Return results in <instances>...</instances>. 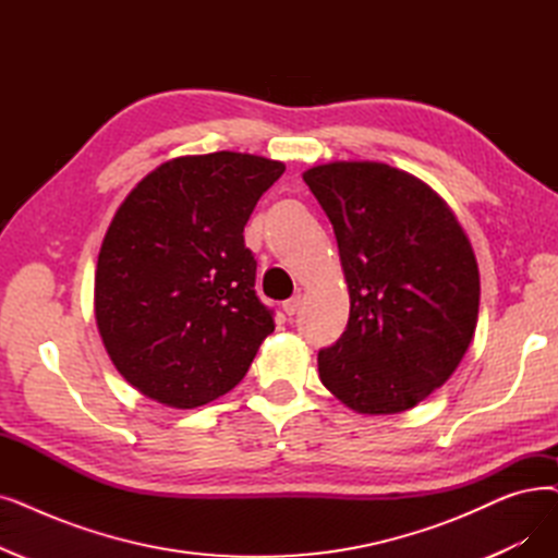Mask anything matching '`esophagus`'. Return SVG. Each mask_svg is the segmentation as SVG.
I'll list each match as a JSON object with an SVG mask.
<instances>
[{
    "instance_id": "esophagus-1",
    "label": "esophagus",
    "mask_w": 558,
    "mask_h": 558,
    "mask_svg": "<svg viewBox=\"0 0 558 558\" xmlns=\"http://www.w3.org/2000/svg\"><path fill=\"white\" fill-rule=\"evenodd\" d=\"M299 307H301V294H296V296H292V299L282 303V310H284V314H289V317H294Z\"/></svg>"
}]
</instances>
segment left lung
Here are the masks:
<instances>
[{"label": "left lung", "instance_id": "left-lung-1", "mask_svg": "<svg viewBox=\"0 0 558 558\" xmlns=\"http://www.w3.org/2000/svg\"><path fill=\"white\" fill-rule=\"evenodd\" d=\"M332 223L349 324L319 351L326 390L360 415H397L442 387L478 319V266L438 191L380 161L303 173Z\"/></svg>", "mask_w": 558, "mask_h": 558}]
</instances>
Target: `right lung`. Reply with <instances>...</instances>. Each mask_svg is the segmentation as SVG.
<instances>
[{"label":"right lung","mask_w":558,"mask_h":558,"mask_svg":"<svg viewBox=\"0 0 558 558\" xmlns=\"http://www.w3.org/2000/svg\"><path fill=\"white\" fill-rule=\"evenodd\" d=\"M282 173V161L246 153L175 157L116 209L95 269V322L143 397L180 410L219 399L274 332L244 226Z\"/></svg>","instance_id":"obj_1"}]
</instances>
